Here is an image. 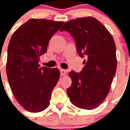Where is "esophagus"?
Segmentation results:
<instances>
[{
	"instance_id": "34e87169",
	"label": "esophagus",
	"mask_w": 130,
	"mask_h": 130,
	"mask_svg": "<svg viewBox=\"0 0 130 130\" xmlns=\"http://www.w3.org/2000/svg\"><path fill=\"white\" fill-rule=\"evenodd\" d=\"M60 76H65L67 74V71L65 70H60Z\"/></svg>"
}]
</instances>
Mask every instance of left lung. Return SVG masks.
I'll use <instances>...</instances> for the list:
<instances>
[{"label": "left lung", "mask_w": 130, "mask_h": 130, "mask_svg": "<svg viewBox=\"0 0 130 130\" xmlns=\"http://www.w3.org/2000/svg\"><path fill=\"white\" fill-rule=\"evenodd\" d=\"M68 31L76 43L79 56L86 60L81 72L71 71L72 85L67 89L71 102L79 108L91 110L103 102L117 68L116 48L111 33L92 17L66 22L60 31Z\"/></svg>", "instance_id": "1"}]
</instances>
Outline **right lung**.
<instances>
[{
	"instance_id": "obj_1",
	"label": "right lung",
	"mask_w": 130,
	"mask_h": 130,
	"mask_svg": "<svg viewBox=\"0 0 130 130\" xmlns=\"http://www.w3.org/2000/svg\"><path fill=\"white\" fill-rule=\"evenodd\" d=\"M64 22L32 19L14 32L7 48L6 72L11 90L19 104L32 113L49 105L58 82L57 68H40V56L46 53L49 40Z\"/></svg>"
}]
</instances>
